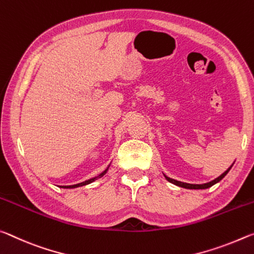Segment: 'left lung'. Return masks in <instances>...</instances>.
Masks as SVG:
<instances>
[{"mask_svg": "<svg viewBox=\"0 0 254 254\" xmlns=\"http://www.w3.org/2000/svg\"><path fill=\"white\" fill-rule=\"evenodd\" d=\"M231 168H232V165H231ZM231 168H228V169L226 170V171L222 174V176H219L218 178H216L215 180L210 181V182H207V184H203V185H191V184H186V182H181V181L173 180V179L169 178V177H166V176H165V178H166V180L171 182V184H173V185H177V186H179V187H182V188H187V189H207V188H209V187L214 186L215 184H217L218 181H221L222 179L226 176L227 172L230 171Z\"/></svg>", "mask_w": 254, "mask_h": 254, "instance_id": "left-lung-1", "label": "left lung"}]
</instances>
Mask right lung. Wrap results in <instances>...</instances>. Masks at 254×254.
<instances>
[{"label":"right lung","instance_id":"right-lung-1","mask_svg":"<svg viewBox=\"0 0 254 254\" xmlns=\"http://www.w3.org/2000/svg\"><path fill=\"white\" fill-rule=\"evenodd\" d=\"M107 172V170L105 172H102L101 174H100L99 177H97V178H93V179H90V180H86V181H84V182H81V184H78V185H74V186H65V187H62V188H76V187H80V186H85V185H89V184H91V182H93L95 179H98V178H101L103 174H105Z\"/></svg>","mask_w":254,"mask_h":254}]
</instances>
